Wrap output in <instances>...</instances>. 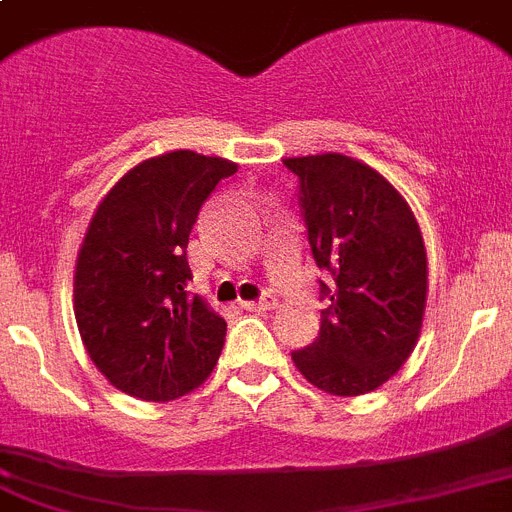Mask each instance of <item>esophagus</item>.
Instances as JSON below:
<instances>
[{
    "label": "esophagus",
    "instance_id": "1",
    "mask_svg": "<svg viewBox=\"0 0 512 512\" xmlns=\"http://www.w3.org/2000/svg\"><path fill=\"white\" fill-rule=\"evenodd\" d=\"M242 306H245L247 311H270V308L278 306V298H275L273 293H265L260 301H247V303H242Z\"/></svg>",
    "mask_w": 512,
    "mask_h": 512
}]
</instances>
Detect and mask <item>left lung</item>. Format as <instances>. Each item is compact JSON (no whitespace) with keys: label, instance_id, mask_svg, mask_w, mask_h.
Returning <instances> with one entry per match:
<instances>
[{"label":"left lung","instance_id":"1","mask_svg":"<svg viewBox=\"0 0 512 512\" xmlns=\"http://www.w3.org/2000/svg\"><path fill=\"white\" fill-rule=\"evenodd\" d=\"M301 181L308 245L331 283L316 342L293 352L298 372L331 395L372 393L421 336L428 262L411 206L370 165L339 153L285 158Z\"/></svg>","mask_w":512,"mask_h":512}]
</instances>
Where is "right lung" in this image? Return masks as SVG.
I'll return each instance as SVG.
<instances>
[{
	"instance_id": "1",
	"label": "right lung",
	"mask_w": 512,
	"mask_h": 512,
	"mask_svg": "<svg viewBox=\"0 0 512 512\" xmlns=\"http://www.w3.org/2000/svg\"><path fill=\"white\" fill-rule=\"evenodd\" d=\"M237 163L173 150L142 160L101 199L73 275V311L96 370L114 388L165 403L199 388L227 321L193 296L186 260L199 209Z\"/></svg>"
}]
</instances>
